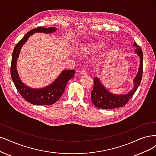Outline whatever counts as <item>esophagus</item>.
<instances>
[{
	"instance_id": "obj_1",
	"label": "esophagus",
	"mask_w": 156,
	"mask_h": 156,
	"mask_svg": "<svg viewBox=\"0 0 156 156\" xmlns=\"http://www.w3.org/2000/svg\"><path fill=\"white\" fill-rule=\"evenodd\" d=\"M80 73L81 75H85V74H87V71H86L85 70H82L80 72Z\"/></svg>"
}]
</instances>
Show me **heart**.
<instances>
[{
  "label": "heart",
  "instance_id": "heart-1",
  "mask_svg": "<svg viewBox=\"0 0 156 156\" xmlns=\"http://www.w3.org/2000/svg\"><path fill=\"white\" fill-rule=\"evenodd\" d=\"M101 47H102V45L101 44L94 43V44H92V45L89 46V47L87 48V49L90 51H96L101 49Z\"/></svg>",
  "mask_w": 156,
  "mask_h": 156
}]
</instances>
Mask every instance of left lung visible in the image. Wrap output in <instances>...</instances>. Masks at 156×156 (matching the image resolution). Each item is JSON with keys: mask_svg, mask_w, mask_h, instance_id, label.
Here are the masks:
<instances>
[{"mask_svg": "<svg viewBox=\"0 0 156 156\" xmlns=\"http://www.w3.org/2000/svg\"><path fill=\"white\" fill-rule=\"evenodd\" d=\"M133 45L136 47L135 53L140 58L139 71L134 79L133 89L126 94H114L110 93L100 82V79L96 77L94 78V87L90 93V98L96 107L103 109H112L123 107L136 93L142 79L143 55L140 45H137L136 42L133 44Z\"/></svg>", "mask_w": 156, "mask_h": 156, "instance_id": "1", "label": "left lung"}]
</instances>
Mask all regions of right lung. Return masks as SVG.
Here are the masks:
<instances>
[{"instance_id": "right-lung-1", "label": "right lung", "mask_w": 156, "mask_h": 156, "mask_svg": "<svg viewBox=\"0 0 156 156\" xmlns=\"http://www.w3.org/2000/svg\"><path fill=\"white\" fill-rule=\"evenodd\" d=\"M56 31L54 27H38L26 33L16 44L13 51L11 66V76L17 90L22 97L27 102L36 105H51L56 103L62 96L69 80L74 75V70H63L55 81L49 86L41 89H33L23 83L19 78L16 69V62L22 45L28 38L34 33H51Z\"/></svg>"}]
</instances>
